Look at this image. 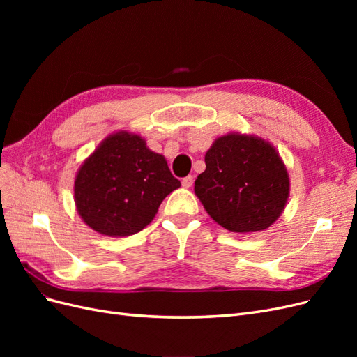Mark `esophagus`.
Wrapping results in <instances>:
<instances>
[{
	"mask_svg": "<svg viewBox=\"0 0 357 357\" xmlns=\"http://www.w3.org/2000/svg\"><path fill=\"white\" fill-rule=\"evenodd\" d=\"M181 185H183V188L185 189H189V188H192V185H193V177L192 176H188V177H185L181 180Z\"/></svg>",
	"mask_w": 357,
	"mask_h": 357,
	"instance_id": "1",
	"label": "esophagus"
}]
</instances>
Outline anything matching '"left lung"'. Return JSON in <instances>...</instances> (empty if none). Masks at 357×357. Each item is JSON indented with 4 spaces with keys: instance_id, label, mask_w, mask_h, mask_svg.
I'll list each match as a JSON object with an SVG mask.
<instances>
[{
    "instance_id": "obj_1",
    "label": "left lung",
    "mask_w": 357,
    "mask_h": 357,
    "mask_svg": "<svg viewBox=\"0 0 357 357\" xmlns=\"http://www.w3.org/2000/svg\"><path fill=\"white\" fill-rule=\"evenodd\" d=\"M290 192L289 172L266 139L231 132L214 139L195 195L210 218L231 232H257L282 215Z\"/></svg>"
}]
</instances>
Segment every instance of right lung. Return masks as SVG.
<instances>
[{
	"mask_svg": "<svg viewBox=\"0 0 357 357\" xmlns=\"http://www.w3.org/2000/svg\"><path fill=\"white\" fill-rule=\"evenodd\" d=\"M180 181L167 159L138 134L105 137L74 178V202L82 220L107 236H128L155 219L160 202Z\"/></svg>",
	"mask_w": 357,
	"mask_h": 357,
	"instance_id": "add662e5",
	"label": "right lung"
}]
</instances>
